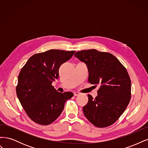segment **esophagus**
Here are the masks:
<instances>
[{"instance_id":"34e87169","label":"esophagus","mask_w":148,"mask_h":148,"mask_svg":"<svg viewBox=\"0 0 148 148\" xmlns=\"http://www.w3.org/2000/svg\"><path fill=\"white\" fill-rule=\"evenodd\" d=\"M79 94H80V93H79V92H74V96H78V95H79Z\"/></svg>"}]
</instances>
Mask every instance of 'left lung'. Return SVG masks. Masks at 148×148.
<instances>
[{
    "mask_svg": "<svg viewBox=\"0 0 148 148\" xmlns=\"http://www.w3.org/2000/svg\"><path fill=\"white\" fill-rule=\"evenodd\" d=\"M75 57L86 64L89 83L100 85L95 99L88 95L83 108L85 117L95 127L104 128L117 121L131 99V80L125 67L114 55L96 49L83 50Z\"/></svg>",
    "mask_w": 148,
    "mask_h": 148,
    "instance_id": "1",
    "label": "left lung"
}]
</instances>
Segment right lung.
I'll use <instances>...</instances> for the list:
<instances>
[{"label":"right lung","instance_id":"obj_1","mask_svg":"<svg viewBox=\"0 0 148 148\" xmlns=\"http://www.w3.org/2000/svg\"><path fill=\"white\" fill-rule=\"evenodd\" d=\"M75 52L51 49L31 56L18 77L16 95L28 117L42 125L52 123L61 114L71 92L57 91L52 82L59 78L60 65Z\"/></svg>","mask_w":148,"mask_h":148}]
</instances>
